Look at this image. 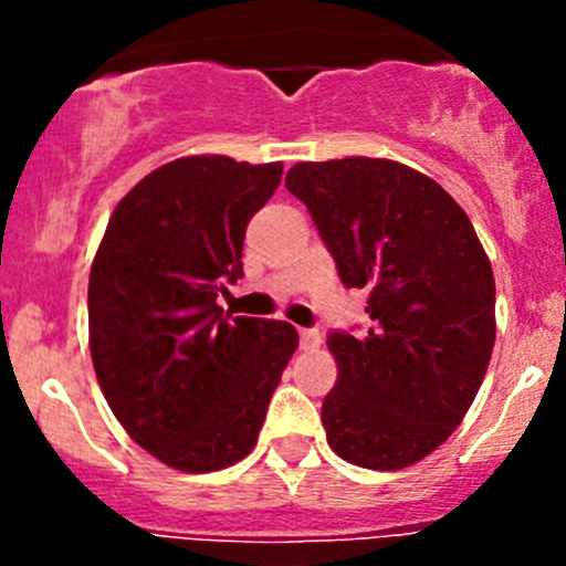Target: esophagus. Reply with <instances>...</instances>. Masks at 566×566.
<instances>
[{"instance_id":"1","label":"esophagus","mask_w":566,"mask_h":566,"mask_svg":"<svg viewBox=\"0 0 566 566\" xmlns=\"http://www.w3.org/2000/svg\"><path fill=\"white\" fill-rule=\"evenodd\" d=\"M298 336H301V347H304V350H312V347L319 345V331H315V328H301Z\"/></svg>"}]
</instances>
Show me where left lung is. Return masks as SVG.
<instances>
[{
  "label": "left lung",
  "instance_id": "8db88e82",
  "mask_svg": "<svg viewBox=\"0 0 566 566\" xmlns=\"http://www.w3.org/2000/svg\"><path fill=\"white\" fill-rule=\"evenodd\" d=\"M345 287L367 290L369 331H334L339 378L323 399L328 447L373 471L436 452L471 408L495 342V279L465 210L432 177L386 158L295 164Z\"/></svg>",
  "mask_w": 566,
  "mask_h": 566
}]
</instances>
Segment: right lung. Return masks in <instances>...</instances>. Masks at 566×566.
Masks as SVG:
<instances>
[{"label": "right lung", "instance_id": "add662e5", "mask_svg": "<svg viewBox=\"0 0 566 566\" xmlns=\"http://www.w3.org/2000/svg\"><path fill=\"white\" fill-rule=\"evenodd\" d=\"M282 164L188 156L136 182L90 271V353L108 408L164 465L208 473L254 449L298 347L282 319L230 317L216 298L243 276L251 216Z\"/></svg>", "mask_w": 566, "mask_h": 566}]
</instances>
